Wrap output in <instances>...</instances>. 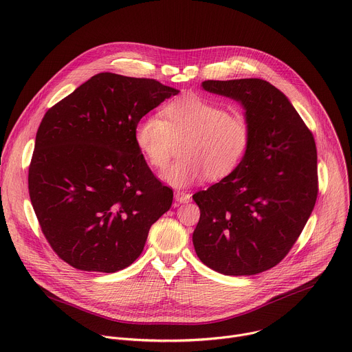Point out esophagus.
Masks as SVG:
<instances>
[{
	"label": "esophagus",
	"mask_w": 352,
	"mask_h": 352,
	"mask_svg": "<svg viewBox=\"0 0 352 352\" xmlns=\"http://www.w3.org/2000/svg\"><path fill=\"white\" fill-rule=\"evenodd\" d=\"M175 200L178 204H186L190 200V193H188L185 190H177L175 192Z\"/></svg>",
	"instance_id": "34e87169"
}]
</instances>
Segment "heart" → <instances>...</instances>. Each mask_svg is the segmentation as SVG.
I'll use <instances>...</instances> for the list:
<instances>
[{"label":"heart","mask_w":352,"mask_h":352,"mask_svg":"<svg viewBox=\"0 0 352 352\" xmlns=\"http://www.w3.org/2000/svg\"><path fill=\"white\" fill-rule=\"evenodd\" d=\"M133 139L140 155L156 170L167 167L174 142L182 140V157L163 174L166 182L181 188L206 175L219 181L234 173L252 142V125L245 114L230 111L226 104L186 94L168 102L162 117L139 120Z\"/></svg>","instance_id":"heart-1"}]
</instances>
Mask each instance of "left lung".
<instances>
[{
	"label": "left lung",
	"instance_id": "left-lung-1",
	"mask_svg": "<svg viewBox=\"0 0 352 352\" xmlns=\"http://www.w3.org/2000/svg\"><path fill=\"white\" fill-rule=\"evenodd\" d=\"M205 90L241 102L252 142L239 167L193 200L197 258L226 276H254L278 265L316 204L318 152L288 98L263 79L205 80Z\"/></svg>",
	"mask_w": 352,
	"mask_h": 352
}]
</instances>
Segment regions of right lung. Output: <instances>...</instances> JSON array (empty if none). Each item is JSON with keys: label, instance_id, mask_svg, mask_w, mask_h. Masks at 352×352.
I'll return each mask as SVG.
<instances>
[{"label": "right lung", "instance_id": "1", "mask_svg": "<svg viewBox=\"0 0 352 352\" xmlns=\"http://www.w3.org/2000/svg\"><path fill=\"white\" fill-rule=\"evenodd\" d=\"M177 89L156 79L103 72L44 114L29 166L40 228L64 262L114 273L142 254L173 189L135 144L136 122Z\"/></svg>", "mask_w": 352, "mask_h": 352}]
</instances>
